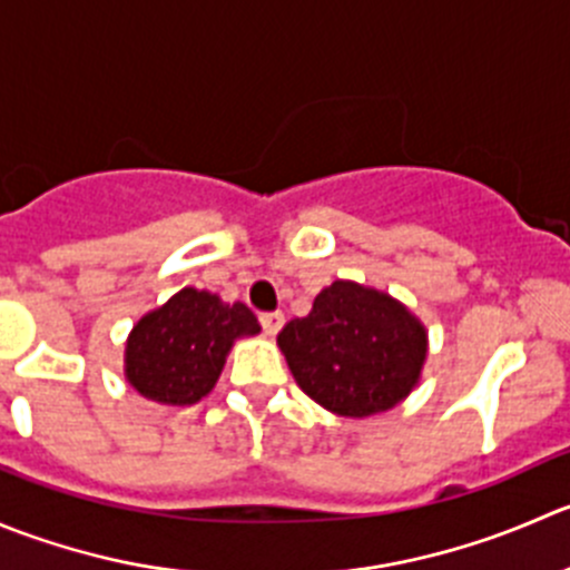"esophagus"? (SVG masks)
<instances>
[{
	"label": "esophagus",
	"mask_w": 570,
	"mask_h": 570,
	"mask_svg": "<svg viewBox=\"0 0 570 570\" xmlns=\"http://www.w3.org/2000/svg\"><path fill=\"white\" fill-rule=\"evenodd\" d=\"M285 324V315L283 313H261V326L266 335H277Z\"/></svg>",
	"instance_id": "esophagus-1"
}]
</instances>
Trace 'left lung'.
<instances>
[{
    "instance_id": "obj_1",
    "label": "left lung",
    "mask_w": 570,
    "mask_h": 570,
    "mask_svg": "<svg viewBox=\"0 0 570 570\" xmlns=\"http://www.w3.org/2000/svg\"><path fill=\"white\" fill-rule=\"evenodd\" d=\"M309 399L346 419L385 413L415 387L426 332L404 304L357 283H332L277 335Z\"/></svg>"
}]
</instances>
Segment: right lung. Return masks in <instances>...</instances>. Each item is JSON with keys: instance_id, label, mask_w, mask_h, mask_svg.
<instances>
[{"instance_id": "add662e5", "label": "right lung", "mask_w": 570, "mask_h": 570, "mask_svg": "<svg viewBox=\"0 0 570 570\" xmlns=\"http://www.w3.org/2000/svg\"><path fill=\"white\" fill-rule=\"evenodd\" d=\"M257 332L261 324L246 304H224L213 293L183 287L135 324L127 380L151 402L185 407L213 391L235 337Z\"/></svg>"}]
</instances>
